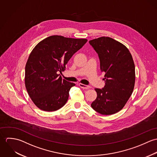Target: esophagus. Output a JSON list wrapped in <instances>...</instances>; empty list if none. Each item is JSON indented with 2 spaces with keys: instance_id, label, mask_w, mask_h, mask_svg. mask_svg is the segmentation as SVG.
<instances>
[{
  "instance_id": "obj_1",
  "label": "esophagus",
  "mask_w": 157,
  "mask_h": 157,
  "mask_svg": "<svg viewBox=\"0 0 157 157\" xmlns=\"http://www.w3.org/2000/svg\"><path fill=\"white\" fill-rule=\"evenodd\" d=\"M79 86L83 89H85V90H88V89H90V86H88V85H84V84H82V83H79Z\"/></svg>"
}]
</instances>
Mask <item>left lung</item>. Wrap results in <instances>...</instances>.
<instances>
[{
	"instance_id": "obj_1",
	"label": "left lung",
	"mask_w": 157,
	"mask_h": 157,
	"mask_svg": "<svg viewBox=\"0 0 157 157\" xmlns=\"http://www.w3.org/2000/svg\"><path fill=\"white\" fill-rule=\"evenodd\" d=\"M97 52L105 86L95 88L97 97L91 107L102 115H112L121 111L134 90L135 82L132 56L125 45L109 37L90 40Z\"/></svg>"
}]
</instances>
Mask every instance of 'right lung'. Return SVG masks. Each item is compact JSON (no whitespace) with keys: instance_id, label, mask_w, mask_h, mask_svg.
I'll use <instances>...</instances> for the list:
<instances>
[{"instance_id":"1","label":"right lung","mask_w":157,"mask_h":157,"mask_svg":"<svg viewBox=\"0 0 157 157\" xmlns=\"http://www.w3.org/2000/svg\"><path fill=\"white\" fill-rule=\"evenodd\" d=\"M87 41L86 39L51 36L32 50L25 66V84L38 108L52 112L66 104L69 90L75 85L62 79L58 72L65 69L69 59Z\"/></svg>"}]
</instances>
